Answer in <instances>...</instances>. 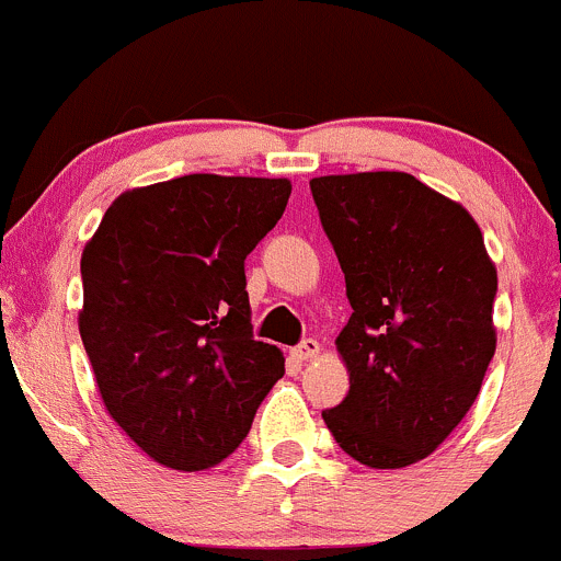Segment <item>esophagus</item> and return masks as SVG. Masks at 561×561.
Wrapping results in <instances>:
<instances>
[{"instance_id": "obj_1", "label": "esophagus", "mask_w": 561, "mask_h": 561, "mask_svg": "<svg viewBox=\"0 0 561 561\" xmlns=\"http://www.w3.org/2000/svg\"><path fill=\"white\" fill-rule=\"evenodd\" d=\"M319 355V341L317 339H306L295 346V357L297 360H311V357Z\"/></svg>"}]
</instances>
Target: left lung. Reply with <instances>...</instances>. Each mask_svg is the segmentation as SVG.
I'll return each instance as SVG.
<instances>
[{"instance_id":"obj_1","label":"left lung","mask_w":561,"mask_h":561,"mask_svg":"<svg viewBox=\"0 0 561 561\" xmlns=\"http://www.w3.org/2000/svg\"><path fill=\"white\" fill-rule=\"evenodd\" d=\"M313 204L352 317L335 339L350 391L322 419L369 468L430 457L466 419L495 352V266L460 204L397 170L322 175Z\"/></svg>"}]
</instances>
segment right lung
<instances>
[{
    "instance_id": "obj_1",
    "label": "right lung",
    "mask_w": 561,
    "mask_h": 561,
    "mask_svg": "<svg viewBox=\"0 0 561 561\" xmlns=\"http://www.w3.org/2000/svg\"><path fill=\"white\" fill-rule=\"evenodd\" d=\"M286 179L192 173L129 190L82 253L79 335L117 426L151 460L204 471L250 432L284 352L253 339L244 259Z\"/></svg>"
}]
</instances>
